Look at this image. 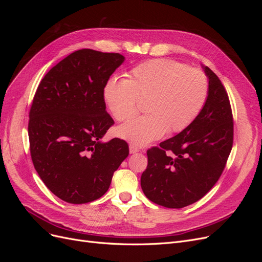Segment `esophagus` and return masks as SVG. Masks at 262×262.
Masks as SVG:
<instances>
[{"label": "esophagus", "mask_w": 262, "mask_h": 262, "mask_svg": "<svg viewBox=\"0 0 262 262\" xmlns=\"http://www.w3.org/2000/svg\"><path fill=\"white\" fill-rule=\"evenodd\" d=\"M139 150H140V148H139L137 145H134V144H130V153H131V154L137 153V152H139Z\"/></svg>", "instance_id": "1"}]
</instances>
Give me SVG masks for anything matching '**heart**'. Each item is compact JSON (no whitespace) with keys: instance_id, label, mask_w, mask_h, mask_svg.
I'll return each instance as SVG.
<instances>
[{"instance_id":"1","label":"heart","mask_w":262,"mask_h":262,"mask_svg":"<svg viewBox=\"0 0 262 262\" xmlns=\"http://www.w3.org/2000/svg\"><path fill=\"white\" fill-rule=\"evenodd\" d=\"M105 99L119 122L130 120L144 101V116L120 126L118 134L144 145L164 133H178L192 123L209 94L208 77L199 69L169 59H154L134 67L126 80L109 78Z\"/></svg>"}]
</instances>
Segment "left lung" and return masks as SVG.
Here are the masks:
<instances>
[{"label":"left lung","mask_w":262,"mask_h":262,"mask_svg":"<svg viewBox=\"0 0 262 262\" xmlns=\"http://www.w3.org/2000/svg\"><path fill=\"white\" fill-rule=\"evenodd\" d=\"M207 101L192 123L160 146L147 149L141 187L147 199L181 209L207 194L223 172L232 150L234 121L225 87L213 71Z\"/></svg>","instance_id":"obj_1"}]
</instances>
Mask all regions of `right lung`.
<instances>
[{"label": "right lung", "instance_id": "right-lung-1", "mask_svg": "<svg viewBox=\"0 0 262 262\" xmlns=\"http://www.w3.org/2000/svg\"><path fill=\"white\" fill-rule=\"evenodd\" d=\"M119 53L81 49L45 75L29 110L31 161L61 200L82 204L104 195L129 155L124 140L100 139L115 121L106 112L105 85L123 62Z\"/></svg>", "mask_w": 262, "mask_h": 262}]
</instances>
